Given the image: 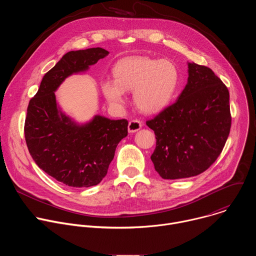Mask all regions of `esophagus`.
Segmentation results:
<instances>
[{
    "label": "esophagus",
    "instance_id": "esophagus-1",
    "mask_svg": "<svg viewBox=\"0 0 256 256\" xmlns=\"http://www.w3.org/2000/svg\"><path fill=\"white\" fill-rule=\"evenodd\" d=\"M142 126V124L140 120H130V124H128V132H138Z\"/></svg>",
    "mask_w": 256,
    "mask_h": 256
}]
</instances>
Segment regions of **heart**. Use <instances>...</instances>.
<instances>
[{"mask_svg":"<svg viewBox=\"0 0 256 256\" xmlns=\"http://www.w3.org/2000/svg\"><path fill=\"white\" fill-rule=\"evenodd\" d=\"M112 79L101 82V90L112 105L126 102V91L134 90L136 104L146 114H157L174 98L180 82L177 66L169 60L132 56L114 68Z\"/></svg>","mask_w":256,"mask_h":256,"instance_id":"1","label":"heart"}]
</instances>
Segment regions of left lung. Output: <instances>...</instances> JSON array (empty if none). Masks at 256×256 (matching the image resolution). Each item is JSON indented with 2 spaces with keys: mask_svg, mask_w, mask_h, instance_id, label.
<instances>
[{
  "mask_svg": "<svg viewBox=\"0 0 256 256\" xmlns=\"http://www.w3.org/2000/svg\"><path fill=\"white\" fill-rule=\"evenodd\" d=\"M229 91L206 66L188 64V80L178 99L146 122L156 136L151 156L164 179L196 176L223 151L231 128Z\"/></svg>",
  "mask_w": 256,
  "mask_h": 256,
  "instance_id": "1",
  "label": "left lung"
}]
</instances>
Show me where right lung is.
I'll return each mask as SVG.
<instances>
[{"label": "right lung", "mask_w": 256, "mask_h": 256, "mask_svg": "<svg viewBox=\"0 0 256 256\" xmlns=\"http://www.w3.org/2000/svg\"><path fill=\"white\" fill-rule=\"evenodd\" d=\"M108 54L101 48L68 52L44 76L27 107L24 134L31 157L68 186H97L107 174L118 142L128 136L126 120L96 116L79 126L58 110L56 100L54 91L66 77L86 70Z\"/></svg>", "instance_id": "right-lung-1"}]
</instances>
